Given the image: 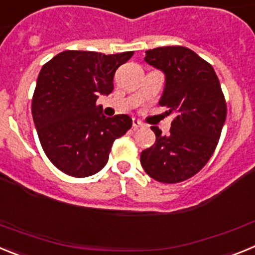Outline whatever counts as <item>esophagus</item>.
Instances as JSON below:
<instances>
[{
    "label": "esophagus",
    "instance_id": "esophagus-1",
    "mask_svg": "<svg viewBox=\"0 0 255 255\" xmlns=\"http://www.w3.org/2000/svg\"><path fill=\"white\" fill-rule=\"evenodd\" d=\"M144 126V124L141 123L140 120H138V119H132V128H134V129H138V128H143Z\"/></svg>",
    "mask_w": 255,
    "mask_h": 255
}]
</instances>
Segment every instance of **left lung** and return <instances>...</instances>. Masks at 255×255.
<instances>
[{
    "label": "left lung",
    "instance_id": "obj_1",
    "mask_svg": "<svg viewBox=\"0 0 255 255\" xmlns=\"http://www.w3.org/2000/svg\"><path fill=\"white\" fill-rule=\"evenodd\" d=\"M144 61L164 74L159 105L175 119L167 135L152 126L155 143L141 152L140 163L157 181H184L204 167L217 147L227 112L220 80L212 65L186 47L148 49Z\"/></svg>",
    "mask_w": 255,
    "mask_h": 255
}]
</instances>
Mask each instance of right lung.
Instances as JSON below:
<instances>
[{
  "mask_svg": "<svg viewBox=\"0 0 255 255\" xmlns=\"http://www.w3.org/2000/svg\"><path fill=\"white\" fill-rule=\"evenodd\" d=\"M132 53L64 51L40 70L31 115L44 153L62 172L87 177L101 171L114 141L131 128V117H106L96 101L114 91L117 67Z\"/></svg>",
  "mask_w": 255,
  "mask_h": 255,
  "instance_id": "obj_1",
  "label": "right lung"
}]
</instances>
